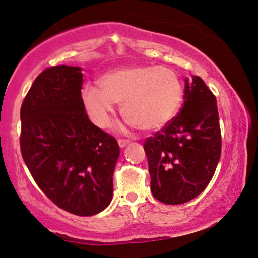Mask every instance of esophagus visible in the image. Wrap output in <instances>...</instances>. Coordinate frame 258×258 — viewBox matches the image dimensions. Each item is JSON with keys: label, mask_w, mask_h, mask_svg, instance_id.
Instances as JSON below:
<instances>
[{"label": "esophagus", "mask_w": 258, "mask_h": 258, "mask_svg": "<svg viewBox=\"0 0 258 258\" xmlns=\"http://www.w3.org/2000/svg\"><path fill=\"white\" fill-rule=\"evenodd\" d=\"M128 142H130L128 139H123V138H120V139L118 140L120 148H125V146H126L127 144H128Z\"/></svg>", "instance_id": "obj_1"}]
</instances>
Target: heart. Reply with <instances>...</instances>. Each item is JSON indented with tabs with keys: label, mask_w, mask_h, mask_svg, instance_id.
I'll return each mask as SVG.
<instances>
[{
	"label": "heart",
	"mask_w": 258,
	"mask_h": 258,
	"mask_svg": "<svg viewBox=\"0 0 258 258\" xmlns=\"http://www.w3.org/2000/svg\"><path fill=\"white\" fill-rule=\"evenodd\" d=\"M83 103L91 120L107 127L115 103L142 131H158L175 118L183 101V86L174 70L156 65H131L101 77V87H84Z\"/></svg>",
	"instance_id": "heart-1"
}]
</instances>
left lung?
Instances as JSON below:
<instances>
[{
    "mask_svg": "<svg viewBox=\"0 0 258 258\" xmlns=\"http://www.w3.org/2000/svg\"><path fill=\"white\" fill-rule=\"evenodd\" d=\"M177 115L145 139L151 191L158 201L181 205L197 198L216 172L221 155L217 100L199 76L185 80Z\"/></svg>",
    "mask_w": 258,
    "mask_h": 258,
    "instance_id": "1",
    "label": "left lung"
}]
</instances>
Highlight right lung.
I'll list each match as a JSON object with an SVG mask.
<instances>
[{
	"instance_id": "obj_1",
	"label": "right lung",
	"mask_w": 258,
	"mask_h": 258,
	"mask_svg": "<svg viewBox=\"0 0 258 258\" xmlns=\"http://www.w3.org/2000/svg\"><path fill=\"white\" fill-rule=\"evenodd\" d=\"M78 67L42 70L21 105L20 149L35 183L61 210L94 216L113 197L116 139L90 122Z\"/></svg>"
}]
</instances>
